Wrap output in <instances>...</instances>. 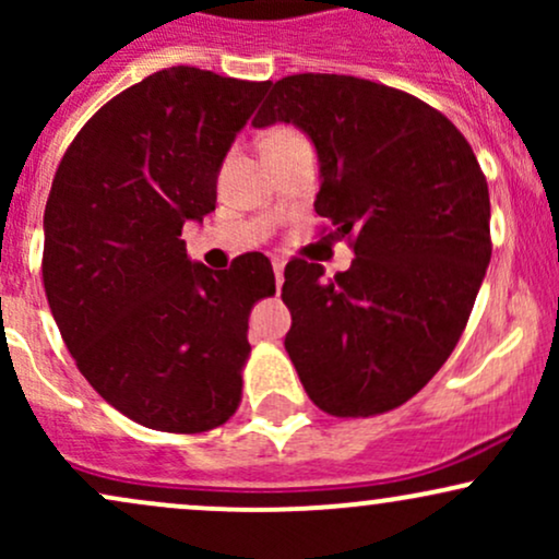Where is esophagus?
Returning <instances> with one entry per match:
<instances>
[{
    "label": "esophagus",
    "instance_id": "obj_1",
    "mask_svg": "<svg viewBox=\"0 0 559 559\" xmlns=\"http://www.w3.org/2000/svg\"><path fill=\"white\" fill-rule=\"evenodd\" d=\"M284 260H273V273H275V286H284Z\"/></svg>",
    "mask_w": 559,
    "mask_h": 559
}]
</instances>
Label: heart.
<instances>
[{"label": "heart", "instance_id": "obj_1", "mask_svg": "<svg viewBox=\"0 0 559 559\" xmlns=\"http://www.w3.org/2000/svg\"><path fill=\"white\" fill-rule=\"evenodd\" d=\"M297 136H299V133L288 131V128H278V131L267 133V139H265V141H284V139H297Z\"/></svg>", "mask_w": 559, "mask_h": 559}]
</instances>
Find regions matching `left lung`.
Wrapping results in <instances>:
<instances>
[{
	"mask_svg": "<svg viewBox=\"0 0 559 559\" xmlns=\"http://www.w3.org/2000/svg\"><path fill=\"white\" fill-rule=\"evenodd\" d=\"M316 144V213L355 249L349 271L292 260L286 352L307 396L368 418L415 396L463 336L491 260L489 186L463 133L426 102L355 75L273 83L252 126Z\"/></svg>",
	"mask_w": 559,
	"mask_h": 559,
	"instance_id": "left-lung-1",
	"label": "left lung"
}]
</instances>
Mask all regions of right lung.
Here are the masks:
<instances>
[{"mask_svg":"<svg viewBox=\"0 0 559 559\" xmlns=\"http://www.w3.org/2000/svg\"><path fill=\"white\" fill-rule=\"evenodd\" d=\"M271 81L159 70L81 128L44 210V292L96 394L155 431L199 433L241 400L254 301L271 260H189L181 230L215 210L217 173Z\"/></svg>","mask_w":559,"mask_h":559,"instance_id":"add662e5","label":"right lung"}]
</instances>
